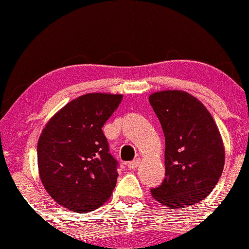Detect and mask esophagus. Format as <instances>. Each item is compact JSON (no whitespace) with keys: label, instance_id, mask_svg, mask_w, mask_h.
<instances>
[{"label":"esophagus","instance_id":"obj_1","mask_svg":"<svg viewBox=\"0 0 249 249\" xmlns=\"http://www.w3.org/2000/svg\"><path fill=\"white\" fill-rule=\"evenodd\" d=\"M138 165H139V160H138V158H137V160H132V162L127 163V166H129L130 169H136Z\"/></svg>","mask_w":249,"mask_h":249}]
</instances>
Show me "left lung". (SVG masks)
<instances>
[{
  "label": "left lung",
  "instance_id": "left-lung-1",
  "mask_svg": "<svg viewBox=\"0 0 249 249\" xmlns=\"http://www.w3.org/2000/svg\"><path fill=\"white\" fill-rule=\"evenodd\" d=\"M165 137V178L151 195L169 208H184L212 193L225 165V147L206 106L184 91L149 97Z\"/></svg>",
  "mask_w": 249,
  "mask_h": 249
}]
</instances>
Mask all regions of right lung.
I'll return each instance as SVG.
<instances>
[{"label":"right lung","instance_id":"1","mask_svg":"<svg viewBox=\"0 0 249 249\" xmlns=\"http://www.w3.org/2000/svg\"><path fill=\"white\" fill-rule=\"evenodd\" d=\"M122 94L89 93L68 103L42 130L37 165L43 187L60 206L85 214L110 198L118 162L103 126Z\"/></svg>","mask_w":249,"mask_h":249}]
</instances>
